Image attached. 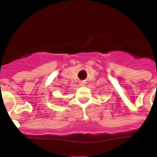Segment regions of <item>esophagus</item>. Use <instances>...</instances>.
Listing matches in <instances>:
<instances>
[{"label":"esophagus","instance_id":"obj_1","mask_svg":"<svg viewBox=\"0 0 157 157\" xmlns=\"http://www.w3.org/2000/svg\"><path fill=\"white\" fill-rule=\"evenodd\" d=\"M82 84H84V82H81V85H82Z\"/></svg>","mask_w":157,"mask_h":157}]
</instances>
